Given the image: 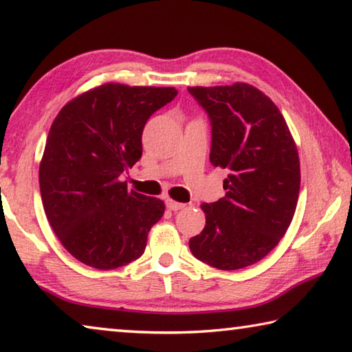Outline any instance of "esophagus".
<instances>
[{"label": "esophagus", "instance_id": "34e87169", "mask_svg": "<svg viewBox=\"0 0 352 352\" xmlns=\"http://www.w3.org/2000/svg\"><path fill=\"white\" fill-rule=\"evenodd\" d=\"M166 206H168L170 211H180V210H183V208H184L183 204H178V201H174V200H170V199L166 200Z\"/></svg>", "mask_w": 352, "mask_h": 352}]
</instances>
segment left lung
<instances>
[{
	"mask_svg": "<svg viewBox=\"0 0 352 352\" xmlns=\"http://www.w3.org/2000/svg\"><path fill=\"white\" fill-rule=\"evenodd\" d=\"M188 91L210 116V162L228 170L225 197L201 204L206 225L190 237V253L219 270L243 269L265 258L294 219L296 144L273 100L248 83Z\"/></svg>",
	"mask_w": 352,
	"mask_h": 352,
	"instance_id": "1",
	"label": "left lung"
}]
</instances>
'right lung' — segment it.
I'll list each match as a JSON object with an SVG mask.
<instances>
[{"mask_svg":"<svg viewBox=\"0 0 352 352\" xmlns=\"http://www.w3.org/2000/svg\"><path fill=\"white\" fill-rule=\"evenodd\" d=\"M177 93L172 87L105 83L58 111L38 182L47 222L77 261L111 270L144 253L164 204L129 190L121 175L141 158L147 119Z\"/></svg>","mask_w":352,"mask_h":352,"instance_id":"right-lung-1","label":"right lung"}]
</instances>
